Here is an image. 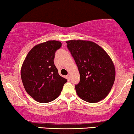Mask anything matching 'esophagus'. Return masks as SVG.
Segmentation results:
<instances>
[{
    "label": "esophagus",
    "mask_w": 134,
    "mask_h": 134,
    "mask_svg": "<svg viewBox=\"0 0 134 134\" xmlns=\"http://www.w3.org/2000/svg\"><path fill=\"white\" fill-rule=\"evenodd\" d=\"M66 78H67V79L68 80H70V79H71V75L70 74L68 75V76H66Z\"/></svg>",
    "instance_id": "obj_1"
}]
</instances>
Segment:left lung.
<instances>
[{"label":"left lung","instance_id":"obj_1","mask_svg":"<svg viewBox=\"0 0 134 134\" xmlns=\"http://www.w3.org/2000/svg\"><path fill=\"white\" fill-rule=\"evenodd\" d=\"M66 43L79 71L80 82L75 85L77 94L86 102H99L107 96L115 82L111 58L94 42L69 40Z\"/></svg>","mask_w":134,"mask_h":134}]
</instances>
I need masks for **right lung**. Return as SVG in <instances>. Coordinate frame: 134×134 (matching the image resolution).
Masks as SVG:
<instances>
[{
	"label": "right lung",
	"mask_w": 134,
	"mask_h": 134,
	"mask_svg": "<svg viewBox=\"0 0 134 134\" xmlns=\"http://www.w3.org/2000/svg\"><path fill=\"white\" fill-rule=\"evenodd\" d=\"M61 46V42L55 40L35 46L22 65L21 76L25 91L41 103L55 99L67 82L58 74L54 63L56 51Z\"/></svg>",
	"instance_id": "add662e5"
}]
</instances>
